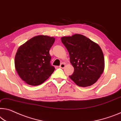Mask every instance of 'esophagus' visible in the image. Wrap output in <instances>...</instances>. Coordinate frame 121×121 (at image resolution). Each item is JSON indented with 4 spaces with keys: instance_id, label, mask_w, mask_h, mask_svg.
I'll use <instances>...</instances> for the list:
<instances>
[{
    "instance_id": "34e87169",
    "label": "esophagus",
    "mask_w": 121,
    "mask_h": 121,
    "mask_svg": "<svg viewBox=\"0 0 121 121\" xmlns=\"http://www.w3.org/2000/svg\"><path fill=\"white\" fill-rule=\"evenodd\" d=\"M65 66V65L64 63H62V64L60 65V66H59V68H62V69H64Z\"/></svg>"
}]
</instances>
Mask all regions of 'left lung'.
<instances>
[{"instance_id":"left-lung-1","label":"left lung","mask_w":121,"mask_h":121,"mask_svg":"<svg viewBox=\"0 0 121 121\" xmlns=\"http://www.w3.org/2000/svg\"><path fill=\"white\" fill-rule=\"evenodd\" d=\"M61 40L68 50L70 63L74 68L70 78L79 86L94 84L104 68V55L99 46L79 34L62 37Z\"/></svg>"}]
</instances>
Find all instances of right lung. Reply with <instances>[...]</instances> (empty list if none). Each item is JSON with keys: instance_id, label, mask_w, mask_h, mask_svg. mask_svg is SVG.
Masks as SVG:
<instances>
[{"instance_id": "add662e5", "label": "right lung", "mask_w": 121, "mask_h": 121, "mask_svg": "<svg viewBox=\"0 0 121 121\" xmlns=\"http://www.w3.org/2000/svg\"><path fill=\"white\" fill-rule=\"evenodd\" d=\"M55 38L35 36L20 46L15 56V68L20 77L27 84L38 85L45 81L55 71L51 65L50 48Z\"/></svg>"}]
</instances>
